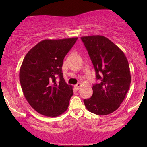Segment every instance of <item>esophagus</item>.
I'll return each instance as SVG.
<instances>
[{
  "label": "esophagus",
  "instance_id": "obj_1",
  "mask_svg": "<svg viewBox=\"0 0 147 147\" xmlns=\"http://www.w3.org/2000/svg\"><path fill=\"white\" fill-rule=\"evenodd\" d=\"M81 86H82L81 83H78V84H76V85H75L76 89V90H79L80 88V87H81Z\"/></svg>",
  "mask_w": 147,
  "mask_h": 147
}]
</instances>
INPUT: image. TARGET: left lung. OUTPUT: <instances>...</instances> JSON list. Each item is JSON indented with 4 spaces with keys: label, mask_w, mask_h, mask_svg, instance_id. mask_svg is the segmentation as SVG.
Here are the masks:
<instances>
[{
    "label": "left lung",
    "mask_w": 147,
    "mask_h": 147,
    "mask_svg": "<svg viewBox=\"0 0 147 147\" xmlns=\"http://www.w3.org/2000/svg\"><path fill=\"white\" fill-rule=\"evenodd\" d=\"M94 67L99 84L93 95L84 100L86 108L98 115L111 114L120 107L131 82L129 64L124 52L102 35L81 37Z\"/></svg>",
    "instance_id": "left-lung-1"
}]
</instances>
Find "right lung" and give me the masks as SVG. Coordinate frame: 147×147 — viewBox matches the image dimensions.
I'll list each match as a JSON object with an SVG mask.
<instances>
[{
  "mask_svg": "<svg viewBox=\"0 0 147 147\" xmlns=\"http://www.w3.org/2000/svg\"><path fill=\"white\" fill-rule=\"evenodd\" d=\"M78 37L45 39L28 51L20 68L19 80L26 100L45 116L56 117L67 110L73 86L63 79V59ZM60 78L59 81L56 78Z\"/></svg>",
  "mask_w": 147,
  "mask_h": 147,
  "instance_id": "obj_1",
  "label": "right lung"
}]
</instances>
